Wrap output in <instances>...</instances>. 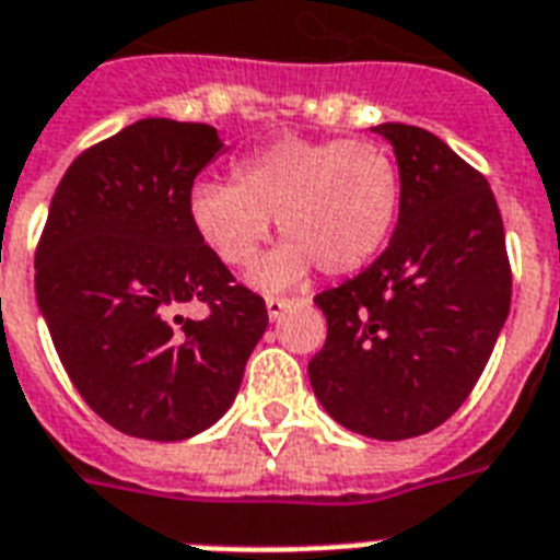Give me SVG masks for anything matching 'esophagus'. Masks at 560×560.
Wrapping results in <instances>:
<instances>
[{"label": "esophagus", "instance_id": "34e87169", "mask_svg": "<svg viewBox=\"0 0 560 560\" xmlns=\"http://www.w3.org/2000/svg\"><path fill=\"white\" fill-rule=\"evenodd\" d=\"M296 305L293 299H284V296H270L267 299V314H270V319L276 323V319H281L284 316V311H290V307Z\"/></svg>", "mask_w": 560, "mask_h": 560}]
</instances>
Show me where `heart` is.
Here are the masks:
<instances>
[{
    "label": "heart",
    "mask_w": 560,
    "mask_h": 560,
    "mask_svg": "<svg viewBox=\"0 0 560 560\" xmlns=\"http://www.w3.org/2000/svg\"><path fill=\"white\" fill-rule=\"evenodd\" d=\"M231 183L200 179L188 191V220L202 246L226 267H246L270 241L279 249L255 264L249 281L288 290L319 264L325 276H349L377 258L400 211V174L381 142L281 139L244 156Z\"/></svg>",
    "instance_id": "heart-1"
}]
</instances>
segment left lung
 Instances as JSON below:
<instances>
[{"mask_svg": "<svg viewBox=\"0 0 560 560\" xmlns=\"http://www.w3.org/2000/svg\"><path fill=\"white\" fill-rule=\"evenodd\" d=\"M372 130L398 160V226L372 267L314 299L328 340L307 377L337 424L400 442L444 424L477 386L512 305V267L477 168L421 127Z\"/></svg>", "mask_w": 560, "mask_h": 560, "instance_id": "obj_1", "label": "left lung"}]
</instances>
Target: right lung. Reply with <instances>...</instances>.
<instances>
[{
	"mask_svg": "<svg viewBox=\"0 0 560 560\" xmlns=\"http://www.w3.org/2000/svg\"><path fill=\"white\" fill-rule=\"evenodd\" d=\"M223 151L214 127L142 118L92 144L60 179L34 288L81 398L136 439L183 442L235 400L267 307L202 246L194 177ZM207 305L202 320L178 307Z\"/></svg>",
	"mask_w": 560,
	"mask_h": 560,
	"instance_id": "obj_1",
	"label": "right lung"
}]
</instances>
